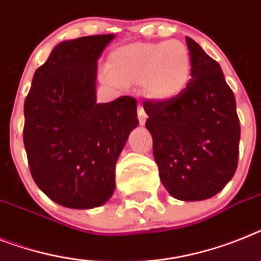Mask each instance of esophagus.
<instances>
[{"mask_svg":"<svg viewBox=\"0 0 261 261\" xmlns=\"http://www.w3.org/2000/svg\"><path fill=\"white\" fill-rule=\"evenodd\" d=\"M138 119H139V123H141L142 126L146 123V119H147V114H146V111L143 110V107L142 106L138 107Z\"/></svg>","mask_w":261,"mask_h":261,"instance_id":"34e87169","label":"esophagus"}]
</instances>
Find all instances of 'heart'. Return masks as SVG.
Instances as JSON below:
<instances>
[{"label": "heart", "mask_w": 261, "mask_h": 261, "mask_svg": "<svg viewBox=\"0 0 261 261\" xmlns=\"http://www.w3.org/2000/svg\"><path fill=\"white\" fill-rule=\"evenodd\" d=\"M190 50L180 41L133 42L114 50L105 82L142 83L144 95L155 102H167L185 91L191 80Z\"/></svg>", "instance_id": "obj_1"}]
</instances>
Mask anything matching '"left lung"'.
I'll return each instance as SVG.
<instances>
[{
    "label": "left lung",
    "mask_w": 261,
    "mask_h": 261,
    "mask_svg": "<svg viewBox=\"0 0 261 261\" xmlns=\"http://www.w3.org/2000/svg\"><path fill=\"white\" fill-rule=\"evenodd\" d=\"M186 42L192 73L185 91L143 107L162 185L175 199L196 201L222 191L235 174L240 124L220 65L194 39Z\"/></svg>",
    "instance_id": "1"
}]
</instances>
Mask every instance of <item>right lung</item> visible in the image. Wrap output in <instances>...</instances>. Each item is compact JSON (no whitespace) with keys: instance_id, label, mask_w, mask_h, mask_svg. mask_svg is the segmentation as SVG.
Listing matches in <instances>:
<instances>
[{"instance_id":"add662e5","label":"right lung","mask_w":261,"mask_h":261,"mask_svg":"<svg viewBox=\"0 0 261 261\" xmlns=\"http://www.w3.org/2000/svg\"><path fill=\"white\" fill-rule=\"evenodd\" d=\"M114 34L63 41L36 70L25 99L23 144L30 172L53 201L99 207L115 190V163L139 123L137 99L97 103V61Z\"/></svg>"}]
</instances>
